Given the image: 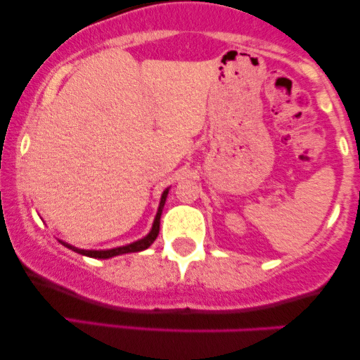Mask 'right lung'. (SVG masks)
Wrapping results in <instances>:
<instances>
[{
	"instance_id": "right-lung-1",
	"label": "right lung",
	"mask_w": 360,
	"mask_h": 360,
	"mask_svg": "<svg viewBox=\"0 0 360 360\" xmlns=\"http://www.w3.org/2000/svg\"><path fill=\"white\" fill-rule=\"evenodd\" d=\"M167 193L169 189H166L162 194V198H160V206H159V212L155 214V220H154V225H152V230L150 233L147 235V237H143L142 240H137L134 243H130V245H125V247H117V249H110V250H82V249H76V247L69 245V243L62 242L64 243L68 249H71L74 252H79V254L86 255V257H94V259H110V257H115V255H122V254H130V252H140V250H146L147 247H150L154 240L157 238V235H159V226H160V214H162V206L166 203V198H167Z\"/></svg>"
}]
</instances>
